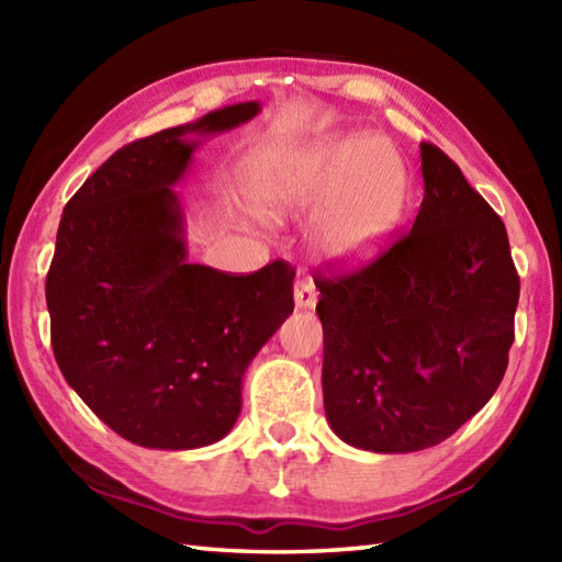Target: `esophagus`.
I'll use <instances>...</instances> for the list:
<instances>
[{"label":"esophagus","instance_id":"34e87169","mask_svg":"<svg viewBox=\"0 0 562 562\" xmlns=\"http://www.w3.org/2000/svg\"><path fill=\"white\" fill-rule=\"evenodd\" d=\"M318 302V292L308 278H296L294 282V304L296 308H314Z\"/></svg>","mask_w":562,"mask_h":562}]
</instances>
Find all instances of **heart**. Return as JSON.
I'll list each match as a JSON object with an SVG mask.
<instances>
[{
  "label": "heart",
  "instance_id": "obj_1",
  "mask_svg": "<svg viewBox=\"0 0 562 562\" xmlns=\"http://www.w3.org/2000/svg\"><path fill=\"white\" fill-rule=\"evenodd\" d=\"M405 164L386 139L333 135L260 166L258 207L272 220L324 207L314 224L316 254L350 266L372 258L408 205Z\"/></svg>",
  "mask_w": 562,
  "mask_h": 562
}]
</instances>
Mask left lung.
I'll return each instance as SVG.
<instances>
[{
	"mask_svg": "<svg viewBox=\"0 0 562 562\" xmlns=\"http://www.w3.org/2000/svg\"><path fill=\"white\" fill-rule=\"evenodd\" d=\"M413 229L350 272L316 270L324 405L342 441L408 453L451 437L493 398L515 342L519 274L503 220L423 142Z\"/></svg>",
	"mask_w": 562,
	"mask_h": 562,
	"instance_id": "1",
	"label": "left lung"
}]
</instances>
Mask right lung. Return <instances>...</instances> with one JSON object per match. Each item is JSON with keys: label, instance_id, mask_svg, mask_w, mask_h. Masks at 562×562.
Returning a JSON list of instances; mask_svg holds the SVG:
<instances>
[{"label": "right lung", "instance_id": "1", "mask_svg": "<svg viewBox=\"0 0 562 562\" xmlns=\"http://www.w3.org/2000/svg\"><path fill=\"white\" fill-rule=\"evenodd\" d=\"M256 101L226 105L135 139L65 205L45 278L59 372L113 432L149 449L220 441L241 411L250 360L294 312V268L250 274L186 260L181 181L195 145L250 121Z\"/></svg>", "mask_w": 562, "mask_h": 562}]
</instances>
